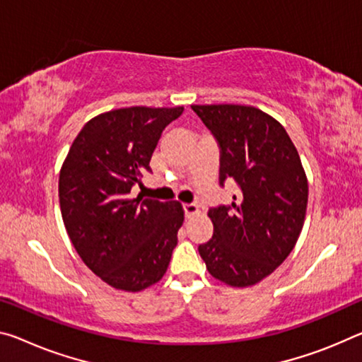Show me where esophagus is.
Returning a JSON list of instances; mask_svg holds the SVG:
<instances>
[{
    "label": "esophagus",
    "instance_id": "1",
    "mask_svg": "<svg viewBox=\"0 0 362 362\" xmlns=\"http://www.w3.org/2000/svg\"><path fill=\"white\" fill-rule=\"evenodd\" d=\"M183 211H185V216L188 217V219H190V217H193V216L199 214V208H198L197 204H193V203L183 204Z\"/></svg>",
    "mask_w": 362,
    "mask_h": 362
}]
</instances>
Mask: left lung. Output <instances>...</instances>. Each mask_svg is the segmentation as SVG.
Listing matches in <instances>:
<instances>
[{"mask_svg": "<svg viewBox=\"0 0 362 362\" xmlns=\"http://www.w3.org/2000/svg\"><path fill=\"white\" fill-rule=\"evenodd\" d=\"M221 150L219 182L238 194L209 208L214 235L198 246L212 277L250 286L271 275L295 248L305 223L308 179L282 124L253 106L193 105Z\"/></svg>", "mask_w": 362, "mask_h": 362, "instance_id": "obj_1", "label": "left lung"}]
</instances>
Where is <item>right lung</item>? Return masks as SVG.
Returning <instances> with one entry per match:
<instances>
[{
    "label": "right lung",
    "instance_id": "right-lung-1",
    "mask_svg": "<svg viewBox=\"0 0 362 362\" xmlns=\"http://www.w3.org/2000/svg\"><path fill=\"white\" fill-rule=\"evenodd\" d=\"M182 106L114 109L74 140L59 172V204L74 248L101 280L140 291L168 271L183 223L179 202L130 197L163 130Z\"/></svg>",
    "mask_w": 362,
    "mask_h": 362
}]
</instances>
